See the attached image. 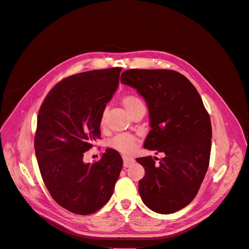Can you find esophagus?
Here are the masks:
<instances>
[{
	"instance_id": "1",
	"label": "esophagus",
	"mask_w": 249,
	"mask_h": 249,
	"mask_svg": "<svg viewBox=\"0 0 249 249\" xmlns=\"http://www.w3.org/2000/svg\"><path fill=\"white\" fill-rule=\"evenodd\" d=\"M123 159H124V167H130L132 164L135 163V159L130 156H124Z\"/></svg>"
}]
</instances>
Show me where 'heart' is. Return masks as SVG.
Returning <instances> with one entry per match:
<instances>
[{
    "label": "heart",
    "instance_id": "1",
    "mask_svg": "<svg viewBox=\"0 0 249 249\" xmlns=\"http://www.w3.org/2000/svg\"><path fill=\"white\" fill-rule=\"evenodd\" d=\"M122 103L124 105V107L125 108V110L129 112L130 114L137 107H139L140 105L143 104L139 97L133 94L124 95L122 99ZM101 125L102 126L106 125V111H104L101 116ZM138 143H139V137L137 135L119 134L109 142V145L113 149H116L119 153L130 154L137 147Z\"/></svg>",
    "mask_w": 249,
    "mask_h": 249
}]
</instances>
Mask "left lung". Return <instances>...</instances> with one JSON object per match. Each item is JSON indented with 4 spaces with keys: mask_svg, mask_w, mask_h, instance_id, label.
<instances>
[{
    "mask_svg": "<svg viewBox=\"0 0 249 249\" xmlns=\"http://www.w3.org/2000/svg\"><path fill=\"white\" fill-rule=\"evenodd\" d=\"M120 82L137 89L149 111L144 148L163 153L142 157L145 176L139 194L145 206L160 214L185 208L196 196L207 173L212 125L196 88L182 73L168 70H127Z\"/></svg>",
    "mask_w": 249,
    "mask_h": 249,
    "instance_id": "1",
    "label": "left lung"
}]
</instances>
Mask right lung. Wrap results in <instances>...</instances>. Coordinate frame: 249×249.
Returning a JSON list of instances; mask_svg holds the SVG:
<instances>
[{"label": "right lung", "mask_w": 249, "mask_h": 249, "mask_svg": "<svg viewBox=\"0 0 249 249\" xmlns=\"http://www.w3.org/2000/svg\"><path fill=\"white\" fill-rule=\"evenodd\" d=\"M122 67L81 72L60 81L41 104L34 138L44 185L62 208L78 215L102 209L111 198L123 158L107 148L101 160L83 162L101 137V116L116 91Z\"/></svg>", "instance_id": "add662e5"}]
</instances>
